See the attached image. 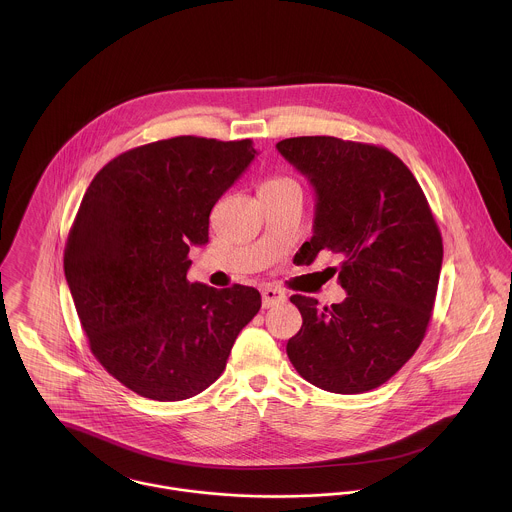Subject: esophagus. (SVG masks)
Returning <instances> with one entry per match:
<instances>
[{
	"label": "esophagus",
	"mask_w": 512,
	"mask_h": 512,
	"mask_svg": "<svg viewBox=\"0 0 512 512\" xmlns=\"http://www.w3.org/2000/svg\"><path fill=\"white\" fill-rule=\"evenodd\" d=\"M286 301V293L276 290V288H264L262 290V305L268 309V307H274L278 303Z\"/></svg>",
	"instance_id": "1"
}]
</instances>
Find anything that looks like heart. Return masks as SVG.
Listing matches in <instances>:
<instances>
[{
	"instance_id": "b5f03b06",
	"label": "heart",
	"mask_w": 512,
	"mask_h": 512,
	"mask_svg": "<svg viewBox=\"0 0 512 512\" xmlns=\"http://www.w3.org/2000/svg\"><path fill=\"white\" fill-rule=\"evenodd\" d=\"M284 189H299V185L288 175H270L260 187V191H284Z\"/></svg>"
}]
</instances>
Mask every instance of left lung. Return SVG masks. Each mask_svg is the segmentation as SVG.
<instances>
[{"mask_svg":"<svg viewBox=\"0 0 512 512\" xmlns=\"http://www.w3.org/2000/svg\"><path fill=\"white\" fill-rule=\"evenodd\" d=\"M315 189L313 236L299 256H339L341 303L292 295L303 325L288 341L295 370L313 386L361 394L390 380L424 341L438 293L443 244L412 171L386 147L331 136L278 142Z\"/></svg>","mask_w":512,"mask_h":512,"instance_id":"1","label":"left lung"}]
</instances>
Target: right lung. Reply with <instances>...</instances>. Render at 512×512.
I'll return each mask as SVG.
<instances>
[{
    "instance_id": "add662e5",
    "label": "right lung",
    "mask_w": 512,
    "mask_h": 512,
    "mask_svg": "<svg viewBox=\"0 0 512 512\" xmlns=\"http://www.w3.org/2000/svg\"><path fill=\"white\" fill-rule=\"evenodd\" d=\"M258 151L177 136L106 163L74 219L65 276L98 363L136 394L177 402L209 388L260 311L258 290L191 284L189 246Z\"/></svg>"
}]
</instances>
